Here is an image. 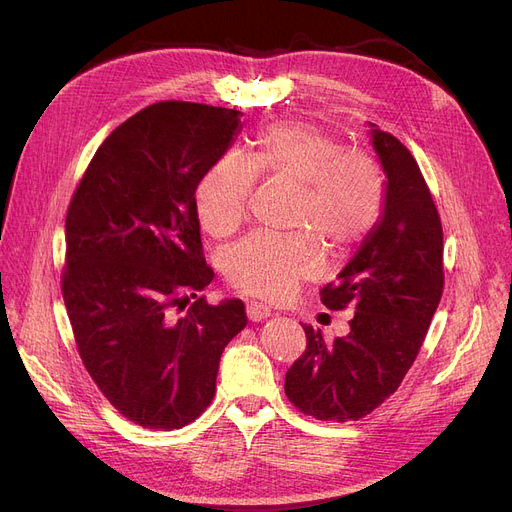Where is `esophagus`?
Returning a JSON list of instances; mask_svg holds the SVG:
<instances>
[{
    "label": "esophagus",
    "mask_w": 512,
    "mask_h": 512,
    "mask_svg": "<svg viewBox=\"0 0 512 512\" xmlns=\"http://www.w3.org/2000/svg\"><path fill=\"white\" fill-rule=\"evenodd\" d=\"M270 315H272V309L261 305V303H249L247 305V317L251 321H263V319H267Z\"/></svg>",
    "instance_id": "1"
}]
</instances>
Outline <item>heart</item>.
Wrapping results in <instances>:
<instances>
[{
  "mask_svg": "<svg viewBox=\"0 0 512 512\" xmlns=\"http://www.w3.org/2000/svg\"><path fill=\"white\" fill-rule=\"evenodd\" d=\"M255 178L297 188L288 238L253 234L224 257L232 288L267 301L292 297L324 270V251L344 259L378 228L386 176L378 161L317 126L280 122L255 139L249 161L224 157L197 188V213L211 236H230L247 218Z\"/></svg>",
  "mask_w": 512,
  "mask_h": 512,
  "instance_id": "obj_1",
  "label": "heart"
}]
</instances>
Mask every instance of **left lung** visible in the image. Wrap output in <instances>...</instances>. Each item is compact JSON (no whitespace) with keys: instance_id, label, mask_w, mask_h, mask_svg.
<instances>
[{"instance_id":"8db88e82","label":"left lung","mask_w":512,"mask_h":512,"mask_svg":"<svg viewBox=\"0 0 512 512\" xmlns=\"http://www.w3.org/2000/svg\"><path fill=\"white\" fill-rule=\"evenodd\" d=\"M371 128L386 174L384 215L336 284L321 290L332 311L348 305L351 332L326 344L303 326L307 351L286 371L284 392L319 421H357L396 392L411 369L444 288L442 224L411 151L390 132Z\"/></svg>"}]
</instances>
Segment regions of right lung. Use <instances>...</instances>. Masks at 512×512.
Wrapping results in <instances>:
<instances>
[{"mask_svg":"<svg viewBox=\"0 0 512 512\" xmlns=\"http://www.w3.org/2000/svg\"><path fill=\"white\" fill-rule=\"evenodd\" d=\"M240 116L188 101L145 107L101 143L66 213L62 294L78 355L103 396L149 429H180L209 407L224 348L247 326L240 299L197 294L213 270L195 193Z\"/></svg>","mask_w":512,"mask_h":512,"instance_id":"1","label":"right lung"}]
</instances>
